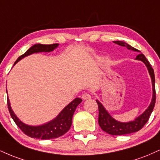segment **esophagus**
<instances>
[{"label": "esophagus", "instance_id": "esophagus-1", "mask_svg": "<svg viewBox=\"0 0 160 160\" xmlns=\"http://www.w3.org/2000/svg\"><path fill=\"white\" fill-rule=\"evenodd\" d=\"M82 98L83 100L90 99V98H91V95H90V94H88V93H87V92H86V93H84L83 95H82Z\"/></svg>", "mask_w": 160, "mask_h": 160}]
</instances>
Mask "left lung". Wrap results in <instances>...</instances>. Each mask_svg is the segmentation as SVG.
I'll use <instances>...</instances> for the list:
<instances>
[{"instance_id":"1","label":"left lung","mask_w":160,"mask_h":160,"mask_svg":"<svg viewBox=\"0 0 160 160\" xmlns=\"http://www.w3.org/2000/svg\"><path fill=\"white\" fill-rule=\"evenodd\" d=\"M114 43L117 45L123 46V47L127 48L129 50H132V51L139 52L137 49L134 48L127 44L126 42L122 41H114ZM136 59L141 60L146 65L148 69V72L151 75V78L152 80V86H153V98H152V101L151 104H150L148 108L142 114L136 118L135 120L132 122L122 123L119 122L118 121L115 120L114 118H112L110 115L107 112L103 105L98 101H96L98 106V110H99V115H98V124L101 127V128L103 131H105L107 133L110 134L113 136H118V135H125V134H130L132 132L138 131L139 130L145 126V124L148 122V119L150 118L152 111L154 108L155 103H156V90H155V76L153 69L151 67V64L146 59L145 55L143 53H139L136 56Z\"/></svg>"}]
</instances>
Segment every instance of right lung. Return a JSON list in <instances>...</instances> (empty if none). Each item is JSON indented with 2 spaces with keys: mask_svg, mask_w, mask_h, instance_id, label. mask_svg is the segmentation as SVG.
<instances>
[{
  "mask_svg": "<svg viewBox=\"0 0 160 160\" xmlns=\"http://www.w3.org/2000/svg\"><path fill=\"white\" fill-rule=\"evenodd\" d=\"M57 46H58V44H52V45L37 44V45H34L25 52L24 54L20 56L15 61V64L27 56L32 54L33 53H38V52L52 51ZM81 101L82 99L80 98H75L74 101L71 102L68 105H67L62 110L61 112L57 115V118L51 122L45 124L41 125V126H29V125L25 124L21 122L12 110L8 98H7V106H8L9 112L13 121L24 134L31 138H40V139H51V138H58L59 136L64 135L65 132L68 131L71 126H72V117L75 109H76L77 107L81 103Z\"/></svg>",
  "mask_w": 160,
  "mask_h": 160,
  "instance_id": "1",
  "label": "right lung"
}]
</instances>
